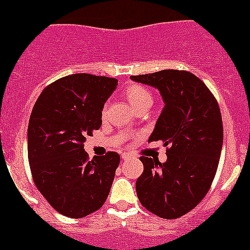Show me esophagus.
<instances>
[{
    "label": "esophagus",
    "instance_id": "1",
    "mask_svg": "<svg viewBox=\"0 0 250 250\" xmlns=\"http://www.w3.org/2000/svg\"><path fill=\"white\" fill-rule=\"evenodd\" d=\"M121 157H122L123 160H130L133 157V155H130L129 152H122Z\"/></svg>",
    "mask_w": 250,
    "mask_h": 250
}]
</instances>
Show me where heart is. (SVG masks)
I'll use <instances>...</instances> for the list:
<instances>
[{"label":"heart","instance_id":"b5f03b06","mask_svg":"<svg viewBox=\"0 0 250 250\" xmlns=\"http://www.w3.org/2000/svg\"><path fill=\"white\" fill-rule=\"evenodd\" d=\"M125 98H127L128 103L132 105V107H135L140 104L151 103L152 101V96L149 93V90L145 89L144 86L137 85V84L129 85L125 89Z\"/></svg>","mask_w":250,"mask_h":250}]
</instances>
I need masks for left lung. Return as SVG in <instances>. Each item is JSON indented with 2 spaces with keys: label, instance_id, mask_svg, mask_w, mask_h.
Segmentation results:
<instances>
[{
  "label": "left lung",
  "instance_id": "left-lung-1",
  "mask_svg": "<svg viewBox=\"0 0 250 250\" xmlns=\"http://www.w3.org/2000/svg\"><path fill=\"white\" fill-rule=\"evenodd\" d=\"M130 79L160 91L165 106L149 142L169 145L164 164L140 156L144 171L135 183L137 195L152 214L177 219L204 199L216 174L224 143L219 104L190 72L164 69Z\"/></svg>",
  "mask_w": 250,
  "mask_h": 250
}]
</instances>
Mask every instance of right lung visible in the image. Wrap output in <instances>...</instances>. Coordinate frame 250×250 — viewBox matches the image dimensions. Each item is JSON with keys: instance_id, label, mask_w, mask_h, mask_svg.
Masks as SVG:
<instances>
[{"instance_id": "add662e5", "label": "right lung", "mask_w": 250, "mask_h": 250, "mask_svg": "<svg viewBox=\"0 0 250 250\" xmlns=\"http://www.w3.org/2000/svg\"><path fill=\"white\" fill-rule=\"evenodd\" d=\"M117 84L115 78L88 73L63 77L43 89L31 111V176L48 204L64 216H86L108 197L120 155L108 151L89 161L84 142L101 127V111Z\"/></svg>"}]
</instances>
